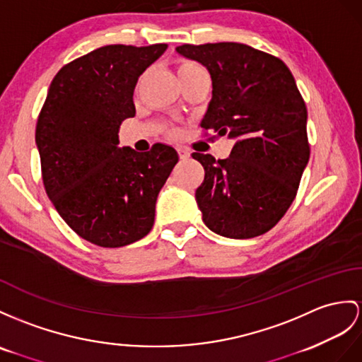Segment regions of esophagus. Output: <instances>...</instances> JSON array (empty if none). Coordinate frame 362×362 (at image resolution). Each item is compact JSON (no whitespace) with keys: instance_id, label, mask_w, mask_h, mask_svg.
<instances>
[{"instance_id":"obj_1","label":"esophagus","mask_w":362,"mask_h":362,"mask_svg":"<svg viewBox=\"0 0 362 362\" xmlns=\"http://www.w3.org/2000/svg\"><path fill=\"white\" fill-rule=\"evenodd\" d=\"M178 155L181 160H189L190 158V151H187L186 147H178Z\"/></svg>"}]
</instances>
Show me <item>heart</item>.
<instances>
[{
  "label": "heart",
  "instance_id": "b5f03b06",
  "mask_svg": "<svg viewBox=\"0 0 362 362\" xmlns=\"http://www.w3.org/2000/svg\"><path fill=\"white\" fill-rule=\"evenodd\" d=\"M198 72H204L198 64L192 63V61H182L178 66V76L184 75H192V74H198Z\"/></svg>",
  "mask_w": 362,
  "mask_h": 362
}]
</instances>
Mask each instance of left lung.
Segmentation results:
<instances>
[{
	"label": "left lung",
	"mask_w": 362,
	"mask_h": 362,
	"mask_svg": "<svg viewBox=\"0 0 362 362\" xmlns=\"http://www.w3.org/2000/svg\"><path fill=\"white\" fill-rule=\"evenodd\" d=\"M176 52L211 78L201 127L235 139L226 160L192 153L206 172L195 193L202 221L233 240L269 232L293 202L310 158L307 107L292 72L279 58L240 42L182 44Z\"/></svg>",
	"instance_id": "left-lung-1"
}]
</instances>
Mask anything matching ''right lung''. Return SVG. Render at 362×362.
Wrapping results in <instances>:
<instances>
[{
    "instance_id": "right-lung-1",
    "label": "right lung",
    "mask_w": 362,
    "mask_h": 362,
    "mask_svg": "<svg viewBox=\"0 0 362 362\" xmlns=\"http://www.w3.org/2000/svg\"><path fill=\"white\" fill-rule=\"evenodd\" d=\"M167 44H110L74 59L55 75L35 141L44 189L72 230L100 247H122L152 230L158 193L178 153L156 143L148 152L118 147V130L135 117L139 75Z\"/></svg>"
}]
</instances>
